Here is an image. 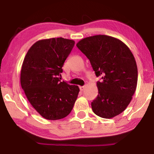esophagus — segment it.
Instances as JSON below:
<instances>
[{
    "mask_svg": "<svg viewBox=\"0 0 154 154\" xmlns=\"http://www.w3.org/2000/svg\"><path fill=\"white\" fill-rule=\"evenodd\" d=\"M85 86H80L79 87V89L81 91H82V92L85 90Z\"/></svg>",
    "mask_w": 154,
    "mask_h": 154,
    "instance_id": "obj_1",
    "label": "esophagus"
}]
</instances>
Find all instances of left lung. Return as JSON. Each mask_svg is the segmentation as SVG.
Here are the masks:
<instances>
[{"mask_svg":"<svg viewBox=\"0 0 154 154\" xmlns=\"http://www.w3.org/2000/svg\"><path fill=\"white\" fill-rule=\"evenodd\" d=\"M90 60L96 77L98 94L91 105L94 113L103 118H112L122 113L137 88L138 71L133 54L126 44L107 35L84 38L77 43Z\"/></svg>","mask_w":154,"mask_h":154,"instance_id":"obj_1","label":"left lung"}]
</instances>
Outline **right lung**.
Wrapping results in <instances>:
<instances>
[{
    "label": "right lung",
    "instance_id": "obj_1",
    "mask_svg": "<svg viewBox=\"0 0 154 154\" xmlns=\"http://www.w3.org/2000/svg\"><path fill=\"white\" fill-rule=\"evenodd\" d=\"M75 45L62 37L36 41L26 55L20 83L33 108L49 120L66 117L73 107L79 88L61 82L62 66Z\"/></svg>",
    "mask_w": 154,
    "mask_h": 154
}]
</instances>
